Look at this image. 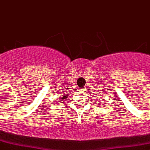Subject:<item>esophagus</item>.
Returning a JSON list of instances; mask_svg holds the SVG:
<instances>
[{
	"mask_svg": "<svg viewBox=\"0 0 150 150\" xmlns=\"http://www.w3.org/2000/svg\"><path fill=\"white\" fill-rule=\"evenodd\" d=\"M81 91H85V88H82V89H81Z\"/></svg>",
	"mask_w": 150,
	"mask_h": 150,
	"instance_id": "obj_1",
	"label": "esophagus"
}]
</instances>
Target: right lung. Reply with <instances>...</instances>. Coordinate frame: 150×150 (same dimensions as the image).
Returning a JSON list of instances; mask_svg holds the SVG:
<instances>
[{
  "label": "right lung",
  "instance_id": "add662e5",
  "mask_svg": "<svg viewBox=\"0 0 150 150\" xmlns=\"http://www.w3.org/2000/svg\"><path fill=\"white\" fill-rule=\"evenodd\" d=\"M69 94V93H68ZM68 94H67V95H64V96H64V97H61V100H66V99L68 98Z\"/></svg>",
  "mask_w": 150,
  "mask_h": 150
}]
</instances>
